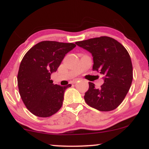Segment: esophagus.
Wrapping results in <instances>:
<instances>
[{
    "mask_svg": "<svg viewBox=\"0 0 149 149\" xmlns=\"http://www.w3.org/2000/svg\"><path fill=\"white\" fill-rule=\"evenodd\" d=\"M78 80H79V79H78V78H76V79H74L72 81V83H73V84H75V83H76L77 82H78Z\"/></svg>",
    "mask_w": 149,
    "mask_h": 149,
    "instance_id": "obj_1",
    "label": "esophagus"
}]
</instances>
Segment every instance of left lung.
Masks as SVG:
<instances>
[{
    "label": "left lung",
    "mask_w": 149,
    "mask_h": 149,
    "mask_svg": "<svg viewBox=\"0 0 149 149\" xmlns=\"http://www.w3.org/2000/svg\"><path fill=\"white\" fill-rule=\"evenodd\" d=\"M93 57L92 70L104 76L100 88L89 82L85 93V102L100 111L114 110L123 102L130 88L133 78L130 56L118 41L108 36L94 38L76 42Z\"/></svg>",
    "instance_id": "left-lung-1"
}]
</instances>
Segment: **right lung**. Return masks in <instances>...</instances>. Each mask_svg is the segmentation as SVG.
I'll return each mask as SVG.
<instances>
[{
  "label": "right lung",
  "mask_w": 149,
  "mask_h": 149,
  "mask_svg": "<svg viewBox=\"0 0 149 149\" xmlns=\"http://www.w3.org/2000/svg\"><path fill=\"white\" fill-rule=\"evenodd\" d=\"M76 46L72 42L45 40L33 46L24 56L17 74L19 92L26 107L33 115L49 117L61 109L65 90L71 85H54L50 75Z\"/></svg>",
  "instance_id": "add662e5"
}]
</instances>
